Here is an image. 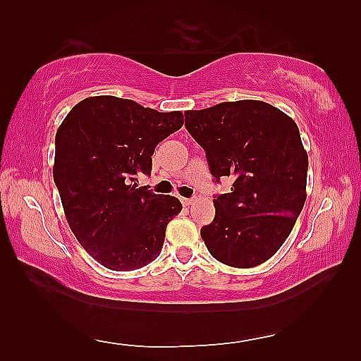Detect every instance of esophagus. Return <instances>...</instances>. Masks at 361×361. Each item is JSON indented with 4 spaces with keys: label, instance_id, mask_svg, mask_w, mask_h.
<instances>
[{
    "label": "esophagus",
    "instance_id": "esophagus-1",
    "mask_svg": "<svg viewBox=\"0 0 361 361\" xmlns=\"http://www.w3.org/2000/svg\"><path fill=\"white\" fill-rule=\"evenodd\" d=\"M194 202H195V198H181L183 206H189V204H192Z\"/></svg>",
    "mask_w": 361,
    "mask_h": 361
}]
</instances>
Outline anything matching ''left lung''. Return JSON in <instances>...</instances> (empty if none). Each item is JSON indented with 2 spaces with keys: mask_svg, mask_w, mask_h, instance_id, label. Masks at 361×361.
<instances>
[{
  "mask_svg": "<svg viewBox=\"0 0 361 361\" xmlns=\"http://www.w3.org/2000/svg\"><path fill=\"white\" fill-rule=\"evenodd\" d=\"M214 180L231 176L216 195V217L200 229L219 262L251 268L278 251L302 211L309 157L296 122L262 101L221 102L185 113Z\"/></svg>",
  "mask_w": 361,
  "mask_h": 361,
  "instance_id": "1",
  "label": "left lung"
}]
</instances>
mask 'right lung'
Here are the masks:
<instances>
[{"label":"right lung","mask_w":361,"mask_h":361,"mask_svg":"<svg viewBox=\"0 0 361 361\" xmlns=\"http://www.w3.org/2000/svg\"><path fill=\"white\" fill-rule=\"evenodd\" d=\"M181 111L159 113L130 99L87 97L56 133L54 183L63 211L88 255L114 271L155 260L181 203L137 188L150 175L157 145L183 127Z\"/></svg>","instance_id":"obj_1"}]
</instances>
